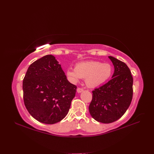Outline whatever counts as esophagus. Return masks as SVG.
<instances>
[{
	"instance_id": "1",
	"label": "esophagus",
	"mask_w": 154,
	"mask_h": 154,
	"mask_svg": "<svg viewBox=\"0 0 154 154\" xmlns=\"http://www.w3.org/2000/svg\"><path fill=\"white\" fill-rule=\"evenodd\" d=\"M84 91V89L83 88H77V92H78V93H81L82 92H83Z\"/></svg>"
}]
</instances>
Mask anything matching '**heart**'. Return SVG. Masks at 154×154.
Masks as SVG:
<instances>
[{
  "label": "heart",
  "instance_id": "b5f03b06",
  "mask_svg": "<svg viewBox=\"0 0 154 154\" xmlns=\"http://www.w3.org/2000/svg\"><path fill=\"white\" fill-rule=\"evenodd\" d=\"M112 67L108 63L89 60L76 64L75 69L69 67L66 74L69 79L73 83H76L81 78L88 87H96L106 82L112 74Z\"/></svg>",
  "mask_w": 154,
  "mask_h": 154
}]
</instances>
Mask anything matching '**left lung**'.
<instances>
[{
  "label": "left lung",
  "mask_w": 154,
  "mask_h": 154,
  "mask_svg": "<svg viewBox=\"0 0 154 154\" xmlns=\"http://www.w3.org/2000/svg\"><path fill=\"white\" fill-rule=\"evenodd\" d=\"M114 66L112 79L92 91L89 112L97 122L109 124L122 117L130 106L133 95V78L127 65L109 56Z\"/></svg>",
  "instance_id": "8db88e82"
}]
</instances>
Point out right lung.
Returning a JSON list of instances; mask_svg holds the SVG:
<instances>
[{
	"mask_svg": "<svg viewBox=\"0 0 154 154\" xmlns=\"http://www.w3.org/2000/svg\"><path fill=\"white\" fill-rule=\"evenodd\" d=\"M47 55L29 67L22 84L23 101L38 122L54 124L68 114L77 87L70 83L60 64Z\"/></svg>",
	"mask_w": 154,
	"mask_h": 154,
	"instance_id": "1",
	"label": "right lung"
}]
</instances>
